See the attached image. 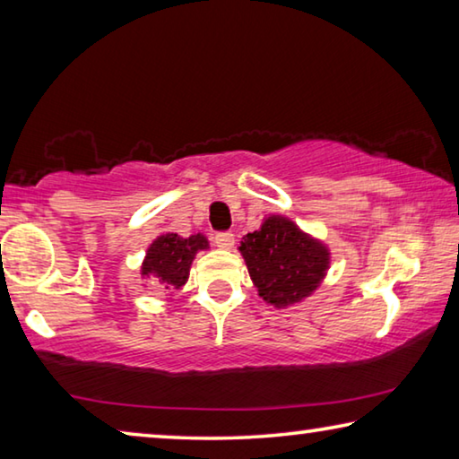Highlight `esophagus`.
I'll use <instances>...</instances> for the list:
<instances>
[{
	"label": "esophagus",
	"mask_w": 459,
	"mask_h": 459,
	"mask_svg": "<svg viewBox=\"0 0 459 459\" xmlns=\"http://www.w3.org/2000/svg\"><path fill=\"white\" fill-rule=\"evenodd\" d=\"M214 245L219 248H224V251H229V248L235 247V235H232V232H219V235L214 237Z\"/></svg>",
	"instance_id": "34e87169"
}]
</instances>
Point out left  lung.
I'll use <instances>...</instances> for the list:
<instances>
[{
	"label": "left lung",
	"instance_id": "8db88e82",
	"mask_svg": "<svg viewBox=\"0 0 459 459\" xmlns=\"http://www.w3.org/2000/svg\"><path fill=\"white\" fill-rule=\"evenodd\" d=\"M253 285L277 309L299 304L328 273L330 247L283 214H269L238 247Z\"/></svg>",
	"mask_w": 459,
	"mask_h": 459
}]
</instances>
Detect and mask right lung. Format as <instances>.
<instances>
[{"label": "right lung", "mask_w": 459, "mask_h": 459, "mask_svg": "<svg viewBox=\"0 0 459 459\" xmlns=\"http://www.w3.org/2000/svg\"><path fill=\"white\" fill-rule=\"evenodd\" d=\"M206 248H211V243L202 232H194L190 237H180L178 232H161L147 247L142 261V279H153L172 295L174 290H180L188 281L196 253Z\"/></svg>", "instance_id": "right-lung-1"}]
</instances>
